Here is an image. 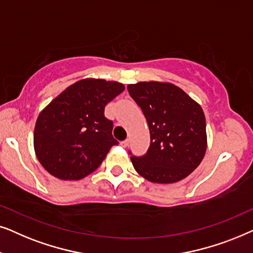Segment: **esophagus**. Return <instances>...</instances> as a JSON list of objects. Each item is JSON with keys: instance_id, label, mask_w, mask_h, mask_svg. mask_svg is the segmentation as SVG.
Returning a JSON list of instances; mask_svg holds the SVG:
<instances>
[{"instance_id": "34e87169", "label": "esophagus", "mask_w": 253, "mask_h": 253, "mask_svg": "<svg viewBox=\"0 0 253 253\" xmlns=\"http://www.w3.org/2000/svg\"><path fill=\"white\" fill-rule=\"evenodd\" d=\"M128 143H129V140H128V139H126V140L121 141V142H120L121 147H124V148H126L127 146H128Z\"/></svg>"}]
</instances>
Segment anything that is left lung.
<instances>
[{"instance_id": "left-lung-1", "label": "left lung", "mask_w": 253, "mask_h": 253, "mask_svg": "<svg viewBox=\"0 0 253 253\" xmlns=\"http://www.w3.org/2000/svg\"><path fill=\"white\" fill-rule=\"evenodd\" d=\"M127 90L142 110L150 130L147 153L130 156L134 169L151 183L171 184L186 178L207 149L201 106L172 83L139 82L128 84Z\"/></svg>"}]
</instances>
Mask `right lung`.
I'll return each mask as SVG.
<instances>
[{"label":"right lung","instance_id":"add662e5","mask_svg":"<svg viewBox=\"0 0 253 253\" xmlns=\"http://www.w3.org/2000/svg\"><path fill=\"white\" fill-rule=\"evenodd\" d=\"M125 90L116 81L84 79L54 98L37 119L33 146L40 164L62 180L93 172L118 141L104 116L109 102Z\"/></svg>","mask_w":253,"mask_h":253}]
</instances>
